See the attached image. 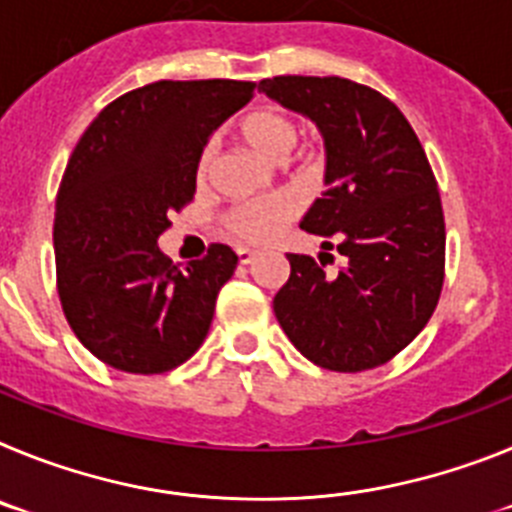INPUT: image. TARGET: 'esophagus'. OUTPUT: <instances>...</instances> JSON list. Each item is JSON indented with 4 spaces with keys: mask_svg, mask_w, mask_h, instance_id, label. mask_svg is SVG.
I'll return each mask as SVG.
<instances>
[{
    "mask_svg": "<svg viewBox=\"0 0 512 512\" xmlns=\"http://www.w3.org/2000/svg\"><path fill=\"white\" fill-rule=\"evenodd\" d=\"M238 261H241V264H251L253 259H256V251H251V248H238Z\"/></svg>",
    "mask_w": 512,
    "mask_h": 512,
    "instance_id": "1",
    "label": "esophagus"
}]
</instances>
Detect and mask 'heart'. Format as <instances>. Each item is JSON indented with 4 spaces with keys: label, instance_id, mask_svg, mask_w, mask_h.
<instances>
[{
    "label": "heart",
    "instance_id": "b5f03b06",
    "mask_svg": "<svg viewBox=\"0 0 512 512\" xmlns=\"http://www.w3.org/2000/svg\"><path fill=\"white\" fill-rule=\"evenodd\" d=\"M238 135L246 140L253 151L261 156L279 161L287 156L297 143V125L292 115L277 107H259L243 115L235 125ZM215 166V148L202 146L194 161V179L197 184H207ZM297 215V202L292 197H271L261 202H241L233 205L223 215V228L230 238L241 243H253V246H264L274 241L284 230V225Z\"/></svg>",
    "mask_w": 512,
    "mask_h": 512
}]
</instances>
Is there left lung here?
<instances>
[{
	"instance_id": "obj_1",
	"label": "left lung",
	"mask_w": 512,
	"mask_h": 512,
	"mask_svg": "<svg viewBox=\"0 0 512 512\" xmlns=\"http://www.w3.org/2000/svg\"><path fill=\"white\" fill-rule=\"evenodd\" d=\"M259 89L323 133L328 189L300 228L346 256L330 277L323 259L287 253L274 315L323 369L387 364L431 320L446 269L441 194L418 135L395 102L341 76H274Z\"/></svg>"
}]
</instances>
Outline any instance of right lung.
Here are the masks:
<instances>
[{
	"instance_id": "1",
	"label": "right lung",
	"mask_w": 512,
	"mask_h": 512,
	"mask_svg": "<svg viewBox=\"0 0 512 512\" xmlns=\"http://www.w3.org/2000/svg\"><path fill=\"white\" fill-rule=\"evenodd\" d=\"M253 81H156L110 102L71 153L56 197L53 251L63 315L84 348L128 374L194 356L238 256L210 243L174 266L158 251L169 215L194 200V161Z\"/></svg>"
}]
</instances>
